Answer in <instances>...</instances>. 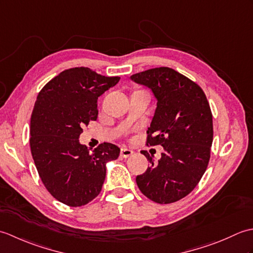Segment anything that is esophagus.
I'll list each match as a JSON object with an SVG mask.
<instances>
[{
  "mask_svg": "<svg viewBox=\"0 0 253 253\" xmlns=\"http://www.w3.org/2000/svg\"><path fill=\"white\" fill-rule=\"evenodd\" d=\"M133 152L131 151V150H129V149H127V148H125V147H123L122 149H121V157L122 158H128V157H130V155L132 154Z\"/></svg>",
  "mask_w": 253,
  "mask_h": 253,
  "instance_id": "34e87169",
  "label": "esophagus"
}]
</instances>
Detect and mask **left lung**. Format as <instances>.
I'll return each instance as SVG.
<instances>
[{
    "mask_svg": "<svg viewBox=\"0 0 253 253\" xmlns=\"http://www.w3.org/2000/svg\"><path fill=\"white\" fill-rule=\"evenodd\" d=\"M130 78L158 100L146 144L164 148L158 163L142 151L151 165L136 182L150 200L176 202L195 189L208 168L213 141L210 104L200 85L173 68H151Z\"/></svg>",
    "mask_w": 253,
    "mask_h": 253,
    "instance_id": "8db88e82",
    "label": "left lung"
}]
</instances>
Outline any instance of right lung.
<instances>
[{
	"instance_id": "1",
	"label": "right lung",
	"mask_w": 253,
	"mask_h": 253,
	"mask_svg": "<svg viewBox=\"0 0 253 253\" xmlns=\"http://www.w3.org/2000/svg\"><path fill=\"white\" fill-rule=\"evenodd\" d=\"M120 79L74 67L51 79L37 96L30 118L32 159L46 190L66 206L82 207L98 197L106 162L120 155L110 142L93 151L79 143L83 127L98 118V98Z\"/></svg>"
}]
</instances>
